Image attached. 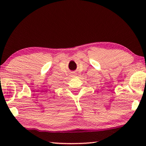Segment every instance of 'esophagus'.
Instances as JSON below:
<instances>
[{"label": "esophagus", "mask_w": 146, "mask_h": 146, "mask_svg": "<svg viewBox=\"0 0 146 146\" xmlns=\"http://www.w3.org/2000/svg\"><path fill=\"white\" fill-rule=\"evenodd\" d=\"M75 75H76V74H75V73H74V72H72L70 74V76H71V77H74V76H75Z\"/></svg>", "instance_id": "1"}]
</instances>
